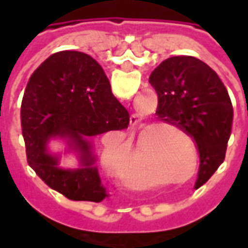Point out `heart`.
Masks as SVG:
<instances>
[{
	"mask_svg": "<svg viewBox=\"0 0 248 248\" xmlns=\"http://www.w3.org/2000/svg\"><path fill=\"white\" fill-rule=\"evenodd\" d=\"M102 162L111 172H115L119 169V165L122 162V156L113 147H105L102 151Z\"/></svg>",
	"mask_w": 248,
	"mask_h": 248,
	"instance_id": "b5f03b06",
	"label": "heart"
}]
</instances>
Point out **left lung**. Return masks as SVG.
Returning <instances> with one entry per match:
<instances>
[{"instance_id": "obj_1", "label": "left lung", "mask_w": 248, "mask_h": 248, "mask_svg": "<svg viewBox=\"0 0 248 248\" xmlns=\"http://www.w3.org/2000/svg\"><path fill=\"white\" fill-rule=\"evenodd\" d=\"M149 82L158 94V118L190 135L199 151L195 188L224 161L232 126V105L218 74L195 57H170L156 66Z\"/></svg>"}]
</instances>
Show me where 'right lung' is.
Listing matches in <instances>:
<instances>
[{"label":"right lung","instance_id":"obj_1","mask_svg":"<svg viewBox=\"0 0 248 248\" xmlns=\"http://www.w3.org/2000/svg\"><path fill=\"white\" fill-rule=\"evenodd\" d=\"M129 113L111 93L108 77L94 58L81 51L51 54L30 77L21 105V126L29 166L53 190L71 201L101 202L93 138L129 126ZM63 138L80 158L79 169H62L47 150Z\"/></svg>","mask_w":248,"mask_h":248}]
</instances>
